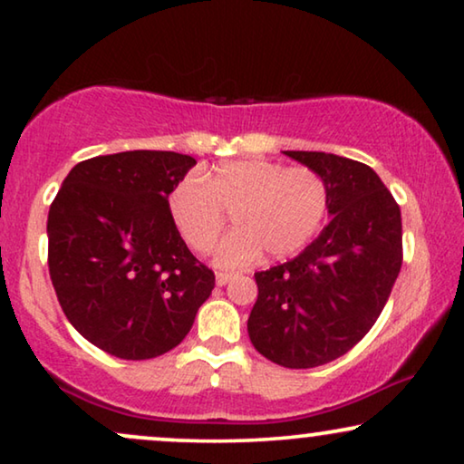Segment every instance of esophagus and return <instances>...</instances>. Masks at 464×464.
<instances>
[{
	"label": "esophagus",
	"instance_id": "34e87169",
	"mask_svg": "<svg viewBox=\"0 0 464 464\" xmlns=\"http://www.w3.org/2000/svg\"><path fill=\"white\" fill-rule=\"evenodd\" d=\"M230 278H232V275H227V272H218V275H215V283H218L219 287H224V285H227Z\"/></svg>",
	"mask_w": 464,
	"mask_h": 464
}]
</instances>
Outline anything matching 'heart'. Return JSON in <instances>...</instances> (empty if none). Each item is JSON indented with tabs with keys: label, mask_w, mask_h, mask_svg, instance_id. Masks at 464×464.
Listing matches in <instances>:
<instances>
[{
	"label": "heart",
	"mask_w": 464,
	"mask_h": 464,
	"mask_svg": "<svg viewBox=\"0 0 464 464\" xmlns=\"http://www.w3.org/2000/svg\"><path fill=\"white\" fill-rule=\"evenodd\" d=\"M329 211V186L319 170L272 160H232L211 173H189L169 194V215L196 256L213 251L232 218L234 230L218 249L221 268H245L266 251L295 256L313 243Z\"/></svg>",
	"instance_id": "heart-1"
}]
</instances>
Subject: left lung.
<instances>
[{
	"label": "left lung",
	"mask_w": 464,
	"mask_h": 464,
	"mask_svg": "<svg viewBox=\"0 0 464 464\" xmlns=\"http://www.w3.org/2000/svg\"><path fill=\"white\" fill-rule=\"evenodd\" d=\"M319 170L329 215L300 256L256 272L249 338L259 354L289 370L342 357L373 327L403 262L401 211L363 162L325 151H285Z\"/></svg>",
	"instance_id": "8db88e82"
}]
</instances>
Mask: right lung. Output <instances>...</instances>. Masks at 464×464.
I'll use <instances>...</instances> for the list:
<instances>
[{
	"mask_svg": "<svg viewBox=\"0 0 464 464\" xmlns=\"http://www.w3.org/2000/svg\"><path fill=\"white\" fill-rule=\"evenodd\" d=\"M194 164L156 150L88 158L50 205L48 270L63 313L113 357L169 353L215 287L169 215L170 189Z\"/></svg>",
	"mask_w": 464,
	"mask_h": 464,
	"instance_id": "right-lung-1",
	"label": "right lung"
}]
</instances>
